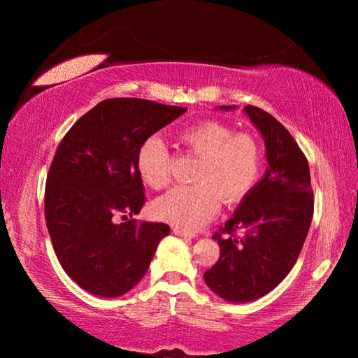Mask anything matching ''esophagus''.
I'll return each instance as SVG.
<instances>
[{
  "mask_svg": "<svg viewBox=\"0 0 358 358\" xmlns=\"http://www.w3.org/2000/svg\"><path fill=\"white\" fill-rule=\"evenodd\" d=\"M173 231H174V234H178V236H182V238H189V239L195 238V234L192 231H189V229L180 228V227H174Z\"/></svg>",
  "mask_w": 358,
  "mask_h": 358,
  "instance_id": "obj_1",
  "label": "esophagus"
}]
</instances>
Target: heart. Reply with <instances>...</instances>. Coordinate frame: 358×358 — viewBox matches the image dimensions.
Listing matches in <instances>:
<instances>
[{
    "label": "heart",
    "instance_id": "obj_1",
    "mask_svg": "<svg viewBox=\"0 0 358 358\" xmlns=\"http://www.w3.org/2000/svg\"><path fill=\"white\" fill-rule=\"evenodd\" d=\"M178 138L200 156L189 187H176L153 202L155 217L176 227L197 229L217 215L222 199L227 205L243 202L257 184L262 150L249 134H234L220 120H202L185 127ZM136 171L150 189H164L171 180V155L159 135L143 140L136 151Z\"/></svg>",
    "mask_w": 358,
    "mask_h": 358
}]
</instances>
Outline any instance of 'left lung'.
<instances>
[{"label":"left lung","instance_id":"obj_1","mask_svg":"<svg viewBox=\"0 0 358 358\" xmlns=\"http://www.w3.org/2000/svg\"><path fill=\"white\" fill-rule=\"evenodd\" d=\"M244 114L261 131L268 166L233 217L213 234L220 259L203 273L210 290L231 303L257 300L288 275L301 252L315 208L310 166L290 131L259 107L246 106ZM238 231H243L241 237L234 234Z\"/></svg>","mask_w":358,"mask_h":358}]
</instances>
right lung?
<instances>
[{"mask_svg":"<svg viewBox=\"0 0 358 358\" xmlns=\"http://www.w3.org/2000/svg\"><path fill=\"white\" fill-rule=\"evenodd\" d=\"M187 109L115 97L81 117L58 145L45 185V220L63 271L92 295H125L148 271L166 223L127 220L145 203L136 151Z\"/></svg>","mask_w":358,"mask_h":358,"instance_id":"obj_1","label":"right lung"}]
</instances>
